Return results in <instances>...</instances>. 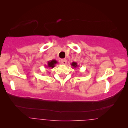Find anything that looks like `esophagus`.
<instances>
[{"instance_id":"34e87169","label":"esophagus","mask_w":128,"mask_h":128,"mask_svg":"<svg viewBox=\"0 0 128 128\" xmlns=\"http://www.w3.org/2000/svg\"><path fill=\"white\" fill-rule=\"evenodd\" d=\"M60 63L63 64H67V60L65 59H62L60 60Z\"/></svg>"}]
</instances>
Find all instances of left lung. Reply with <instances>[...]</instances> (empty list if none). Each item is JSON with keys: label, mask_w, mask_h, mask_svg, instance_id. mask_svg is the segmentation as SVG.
Here are the masks:
<instances>
[{"label": "left lung", "mask_w": 128, "mask_h": 128, "mask_svg": "<svg viewBox=\"0 0 128 128\" xmlns=\"http://www.w3.org/2000/svg\"><path fill=\"white\" fill-rule=\"evenodd\" d=\"M71 66H72L73 68H78V64H77V62H73L72 63Z\"/></svg>", "instance_id": "left-lung-1"}]
</instances>
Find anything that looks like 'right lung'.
<instances>
[{
  "label": "right lung",
  "mask_w": 128,
  "mask_h": 128,
  "mask_svg": "<svg viewBox=\"0 0 128 128\" xmlns=\"http://www.w3.org/2000/svg\"><path fill=\"white\" fill-rule=\"evenodd\" d=\"M57 64H58V62L55 60V59H52V60L48 61V64H47V65H45V67L52 69V68H54V67H55V65Z\"/></svg>",
  "instance_id": "right-lung-1"
}]
</instances>
